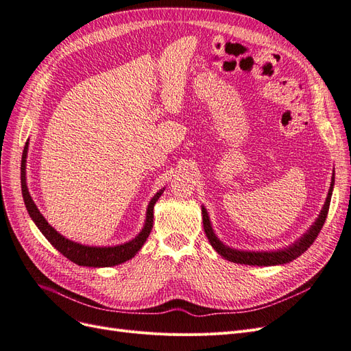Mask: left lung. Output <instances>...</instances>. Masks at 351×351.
<instances>
[{
  "instance_id": "8db88e82",
  "label": "left lung",
  "mask_w": 351,
  "mask_h": 351,
  "mask_svg": "<svg viewBox=\"0 0 351 351\" xmlns=\"http://www.w3.org/2000/svg\"><path fill=\"white\" fill-rule=\"evenodd\" d=\"M334 183H335V173H332L331 186H329L325 204H324V206L319 212V215H317V218L315 219L313 224L309 227V230H307L300 239H297L294 243H291L290 246H287L284 249H278V250L253 252V250L232 249V247L227 246V244H224L217 237V234L214 232V228H212L208 210L204 205H202V219H204V230L206 232V237L210 243V246L214 247L222 258H226L230 262L241 263V265H253V267H274V265H284V263H289V262L297 259L302 253H304L307 249L311 247V244L315 241V239L317 237V234H319L321 228L325 224L329 204H331Z\"/></svg>"
}]
</instances>
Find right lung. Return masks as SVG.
<instances>
[{
  "label": "right lung",
  "mask_w": 351,
  "mask_h": 351,
  "mask_svg": "<svg viewBox=\"0 0 351 351\" xmlns=\"http://www.w3.org/2000/svg\"><path fill=\"white\" fill-rule=\"evenodd\" d=\"M26 156H27V146L23 152V164H22V193L26 209L32 221L35 222L36 227L45 239L54 246L60 253L64 254L67 259L71 262L80 265V267H90V268H105V267H115L125 261H129L136 256V253L142 249L146 239L149 237L152 224H154V206L158 202L159 196L164 193L165 187H162L156 195L151 199L149 205L146 209V219L143 228L141 230L139 234L134 239L115 244V246H88V244H82L77 241H73L70 239H66L62 234L48 224V221L40 214L36 204L32 199L29 189L26 184Z\"/></svg>",
  "instance_id": "1"
}]
</instances>
